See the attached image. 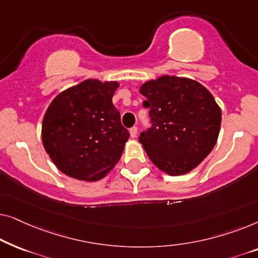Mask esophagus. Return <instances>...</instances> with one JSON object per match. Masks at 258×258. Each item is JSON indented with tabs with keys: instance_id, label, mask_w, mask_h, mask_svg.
Returning a JSON list of instances; mask_svg holds the SVG:
<instances>
[{
	"instance_id": "34e87169",
	"label": "esophagus",
	"mask_w": 258,
	"mask_h": 258,
	"mask_svg": "<svg viewBox=\"0 0 258 258\" xmlns=\"http://www.w3.org/2000/svg\"><path fill=\"white\" fill-rule=\"evenodd\" d=\"M137 132H139V129H137V126H133V128H130V136L133 137H136L137 136Z\"/></svg>"
}]
</instances>
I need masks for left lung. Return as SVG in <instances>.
Instances as JSON below:
<instances>
[{
    "instance_id": "1",
    "label": "left lung",
    "mask_w": 258,
    "mask_h": 258,
    "mask_svg": "<svg viewBox=\"0 0 258 258\" xmlns=\"http://www.w3.org/2000/svg\"><path fill=\"white\" fill-rule=\"evenodd\" d=\"M151 126L140 143L150 161L170 176L186 174L213 150L222 112L210 91L197 81L164 75L141 86Z\"/></svg>"
}]
</instances>
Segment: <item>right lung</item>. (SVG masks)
Here are the masks:
<instances>
[{
  "instance_id": "1",
  "label": "right lung",
  "mask_w": 258,
  "mask_h": 258,
  "mask_svg": "<svg viewBox=\"0 0 258 258\" xmlns=\"http://www.w3.org/2000/svg\"><path fill=\"white\" fill-rule=\"evenodd\" d=\"M118 82L86 80L58 94L42 122V142L63 174L81 181L103 178L129 139L112 104Z\"/></svg>"
}]
</instances>
